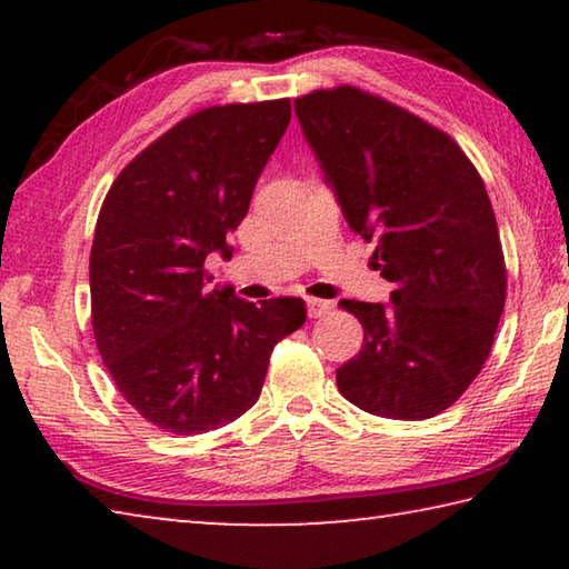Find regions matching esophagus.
<instances>
[{
	"instance_id": "esophagus-1",
	"label": "esophagus",
	"mask_w": 569,
	"mask_h": 569,
	"mask_svg": "<svg viewBox=\"0 0 569 569\" xmlns=\"http://www.w3.org/2000/svg\"><path fill=\"white\" fill-rule=\"evenodd\" d=\"M306 306H308V316H311V319H321V316H326L333 308L331 301H321V298H308Z\"/></svg>"
}]
</instances>
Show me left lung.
I'll return each instance as SVG.
<instances>
[{
    "label": "left lung",
    "instance_id": "left-lung-1",
    "mask_svg": "<svg viewBox=\"0 0 569 569\" xmlns=\"http://www.w3.org/2000/svg\"><path fill=\"white\" fill-rule=\"evenodd\" d=\"M303 138L346 223L377 240L389 303L343 301L363 346L336 369L343 399L383 419L449 409L485 366L507 271L479 172L447 132L353 88L298 98Z\"/></svg>",
    "mask_w": 569,
    "mask_h": 569
}]
</instances>
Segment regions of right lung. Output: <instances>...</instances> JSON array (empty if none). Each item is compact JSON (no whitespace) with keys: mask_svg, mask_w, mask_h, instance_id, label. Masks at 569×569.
<instances>
[{"mask_svg":"<svg viewBox=\"0 0 569 569\" xmlns=\"http://www.w3.org/2000/svg\"><path fill=\"white\" fill-rule=\"evenodd\" d=\"M291 122V102L190 114L124 168L104 198L90 253L92 329L130 407L172 435H206L261 397L273 346L301 329V298L243 301L210 288V253L230 261L228 230Z\"/></svg>","mask_w":569,"mask_h":569,"instance_id":"1","label":"right lung"}]
</instances>
